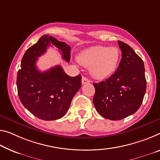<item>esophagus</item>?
Masks as SVG:
<instances>
[{"label": "esophagus", "instance_id": "34e87169", "mask_svg": "<svg viewBox=\"0 0 160 160\" xmlns=\"http://www.w3.org/2000/svg\"><path fill=\"white\" fill-rule=\"evenodd\" d=\"M82 84H87V83H88L90 82V80L88 79V78H87V77H82Z\"/></svg>", "mask_w": 160, "mask_h": 160}]
</instances>
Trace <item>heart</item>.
<instances>
[{
	"label": "heart",
	"instance_id": "obj_1",
	"mask_svg": "<svg viewBox=\"0 0 160 160\" xmlns=\"http://www.w3.org/2000/svg\"><path fill=\"white\" fill-rule=\"evenodd\" d=\"M120 59V51L116 46H94L77 56L78 63L89 68L90 73L97 78H105L115 72Z\"/></svg>",
	"mask_w": 160,
	"mask_h": 160
}]
</instances>
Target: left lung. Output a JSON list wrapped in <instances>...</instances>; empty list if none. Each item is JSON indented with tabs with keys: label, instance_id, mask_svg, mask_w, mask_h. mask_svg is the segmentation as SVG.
<instances>
[{
	"label": "left lung",
	"instance_id": "left-lung-1",
	"mask_svg": "<svg viewBox=\"0 0 160 160\" xmlns=\"http://www.w3.org/2000/svg\"><path fill=\"white\" fill-rule=\"evenodd\" d=\"M118 44L122 58L116 72L106 81L94 83L96 109L111 120L134 114L142 104L147 87L143 61L128 44L120 41Z\"/></svg>",
	"mask_w": 160,
	"mask_h": 160
}]
</instances>
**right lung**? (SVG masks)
Returning <instances> with one entry per match:
<instances>
[{"instance_id": "add662e5", "label": "right lung", "mask_w": 160, "mask_h": 160, "mask_svg": "<svg viewBox=\"0 0 160 160\" xmlns=\"http://www.w3.org/2000/svg\"><path fill=\"white\" fill-rule=\"evenodd\" d=\"M51 43L61 51L63 59L70 61L69 46L52 36L43 35L24 53L16 81L22 104L34 116L46 121L64 116L73 97L82 87V76L69 77L60 65L44 72L38 71L36 61Z\"/></svg>"}]
</instances>
